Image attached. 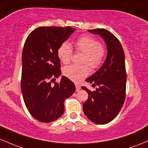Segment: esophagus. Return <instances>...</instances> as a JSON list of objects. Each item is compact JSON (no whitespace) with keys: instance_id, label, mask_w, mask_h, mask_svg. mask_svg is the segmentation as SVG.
Listing matches in <instances>:
<instances>
[{"instance_id":"1","label":"esophagus","mask_w":148,"mask_h":148,"mask_svg":"<svg viewBox=\"0 0 148 148\" xmlns=\"http://www.w3.org/2000/svg\"><path fill=\"white\" fill-rule=\"evenodd\" d=\"M75 86H76V91H79L81 88L80 85L78 84H75Z\"/></svg>"}]
</instances>
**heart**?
<instances>
[{"instance_id": "b5f03b06", "label": "heart", "mask_w": 148, "mask_h": 148, "mask_svg": "<svg viewBox=\"0 0 148 148\" xmlns=\"http://www.w3.org/2000/svg\"><path fill=\"white\" fill-rule=\"evenodd\" d=\"M76 49L84 54L82 63L86 64L91 69L99 67L102 64L106 55V49L99 41L89 36L79 37L75 43ZM60 60L64 64L70 61L73 54V49L68 42H64L57 51ZM89 69L86 65L71 64L64 67L63 74L73 82H79L88 74Z\"/></svg>"}]
</instances>
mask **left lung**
Instances as JSON below:
<instances>
[{"label":"left lung","instance_id":"left-lung-1","mask_svg":"<svg viewBox=\"0 0 148 148\" xmlns=\"http://www.w3.org/2000/svg\"><path fill=\"white\" fill-rule=\"evenodd\" d=\"M88 31L102 37L106 45L107 56L100 69L86 79L92 86H98L96 91L82 86L88 94L83 104V111L94 123L106 124L117 116L125 101V55L119 40L111 32L103 28Z\"/></svg>","mask_w":148,"mask_h":148}]
</instances>
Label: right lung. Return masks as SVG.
Here are the masks:
<instances>
[{
	"label": "right lung",
	"mask_w": 148,
	"mask_h": 148,
	"mask_svg": "<svg viewBox=\"0 0 148 148\" xmlns=\"http://www.w3.org/2000/svg\"><path fill=\"white\" fill-rule=\"evenodd\" d=\"M75 28L40 27L29 33L22 54L21 91L25 104L32 116L50 123L62 116L64 101L75 91L74 84L62 76L60 83L51 81L61 75L57 51Z\"/></svg>",
	"instance_id": "obj_1"
}]
</instances>
